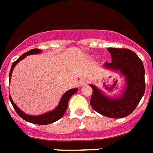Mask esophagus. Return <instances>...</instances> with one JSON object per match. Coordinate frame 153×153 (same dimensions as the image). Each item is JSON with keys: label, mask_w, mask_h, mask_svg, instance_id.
Wrapping results in <instances>:
<instances>
[{"label": "esophagus", "mask_w": 153, "mask_h": 153, "mask_svg": "<svg viewBox=\"0 0 153 153\" xmlns=\"http://www.w3.org/2000/svg\"><path fill=\"white\" fill-rule=\"evenodd\" d=\"M88 83V81L85 80V79H83V80H81V85H86V84Z\"/></svg>", "instance_id": "obj_1"}]
</instances>
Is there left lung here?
<instances>
[{
	"label": "left lung",
	"mask_w": 153,
	"mask_h": 153,
	"mask_svg": "<svg viewBox=\"0 0 153 153\" xmlns=\"http://www.w3.org/2000/svg\"><path fill=\"white\" fill-rule=\"evenodd\" d=\"M112 57L111 63H105V67L119 70L126 76L127 87L119 98L105 96L96 87L93 89L90 105L95 111L104 116L121 119L132 113L145 91L144 68L142 60L132 51L127 48H108Z\"/></svg>",
	"instance_id": "1"
}]
</instances>
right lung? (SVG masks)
Wrapping results in <instances>:
<instances>
[{"label":"right lung","instance_id":"obj_1","mask_svg":"<svg viewBox=\"0 0 153 153\" xmlns=\"http://www.w3.org/2000/svg\"><path fill=\"white\" fill-rule=\"evenodd\" d=\"M41 50L40 49H38V48H35V49H31L29 51L24 53L23 55L18 58L16 61H14L13 63L12 67H11V69H10V77H11V75H12V72L13 68L15 66L16 64H18V62L20 61L21 59H24L26 56L28 55H31V54H38L39 53ZM77 89H72L68 90V92H66L65 94L63 95L60 102H59V105L54 110V111H51V112H48V113H46L44 114H41V115L39 116H31V115H28V114H26L25 113H23L22 111L19 110V108L17 106V105L13 103V100L11 99V97L10 96V102L12 103L13 107L14 108V110L17 112L18 115L20 116L21 118L26 121L29 122V123H34V124H39V125H47V124H50V123H52L54 122L57 121L59 120V119H61L62 117L64 116L65 111L67 110L68 108V100H69L70 97L73 95L74 94H76L77 92Z\"/></svg>","mask_w":153,"mask_h":153}]
</instances>
